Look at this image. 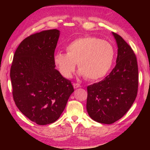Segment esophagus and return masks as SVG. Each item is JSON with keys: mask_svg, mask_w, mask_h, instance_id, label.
Segmentation results:
<instances>
[{"mask_svg": "<svg viewBox=\"0 0 150 150\" xmlns=\"http://www.w3.org/2000/svg\"><path fill=\"white\" fill-rule=\"evenodd\" d=\"M73 86L74 87V89H76V88H79V87H81V85L79 83H74L73 84Z\"/></svg>", "mask_w": 150, "mask_h": 150, "instance_id": "34e87169", "label": "esophagus"}]
</instances>
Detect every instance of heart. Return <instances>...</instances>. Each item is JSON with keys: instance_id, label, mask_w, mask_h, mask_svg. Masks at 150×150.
<instances>
[{"instance_id": "b5f03b06", "label": "heart", "mask_w": 150, "mask_h": 150, "mask_svg": "<svg viewBox=\"0 0 150 150\" xmlns=\"http://www.w3.org/2000/svg\"><path fill=\"white\" fill-rule=\"evenodd\" d=\"M65 49L67 54L59 52L54 56V64L65 79L72 76L76 63L85 79H101L111 67L115 53L109 42L90 36L76 39Z\"/></svg>"}]
</instances>
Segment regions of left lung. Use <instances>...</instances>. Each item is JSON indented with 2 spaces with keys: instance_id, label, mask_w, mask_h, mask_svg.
Returning <instances> with one entry per match:
<instances>
[{
  "instance_id": "8db88e82",
  "label": "left lung",
  "mask_w": 150,
  "mask_h": 150,
  "mask_svg": "<svg viewBox=\"0 0 150 150\" xmlns=\"http://www.w3.org/2000/svg\"><path fill=\"white\" fill-rule=\"evenodd\" d=\"M117 45L115 67L105 79L87 87V110L92 120L111 124L130 109L138 91L136 55L120 35L112 32Z\"/></svg>"
}]
</instances>
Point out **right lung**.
<instances>
[{
  "instance_id": "add662e5",
  "label": "right lung",
  "mask_w": 150,
  "mask_h": 150,
  "mask_svg": "<svg viewBox=\"0 0 150 150\" xmlns=\"http://www.w3.org/2000/svg\"><path fill=\"white\" fill-rule=\"evenodd\" d=\"M59 35V30L51 29L24 39L16 49L10 69L16 105L38 125L56 122L74 92L71 81L55 69Z\"/></svg>"
}]
</instances>
